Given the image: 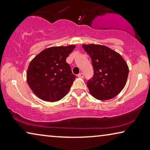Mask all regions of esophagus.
<instances>
[{"label": "esophagus", "mask_w": 150, "mask_h": 150, "mask_svg": "<svg viewBox=\"0 0 150 150\" xmlns=\"http://www.w3.org/2000/svg\"><path fill=\"white\" fill-rule=\"evenodd\" d=\"M77 76H78V77H80V78H83V76H84V75H83V73H79V74L77 75Z\"/></svg>", "instance_id": "1"}]
</instances>
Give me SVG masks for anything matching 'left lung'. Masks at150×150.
Returning <instances> with one entry per match:
<instances>
[{
    "instance_id": "8db88e82",
    "label": "left lung",
    "mask_w": 150,
    "mask_h": 150,
    "mask_svg": "<svg viewBox=\"0 0 150 150\" xmlns=\"http://www.w3.org/2000/svg\"><path fill=\"white\" fill-rule=\"evenodd\" d=\"M91 59L93 76L87 86L89 92L99 100H110L119 93L126 84L129 67L121 55L108 47L83 44Z\"/></svg>"
}]
</instances>
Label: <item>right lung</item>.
Here are the masks:
<instances>
[{
  "label": "right lung",
  "instance_id": "add662e5",
  "mask_svg": "<svg viewBox=\"0 0 150 150\" xmlns=\"http://www.w3.org/2000/svg\"><path fill=\"white\" fill-rule=\"evenodd\" d=\"M75 45L54 46L42 50L30 62L27 81L40 99L57 102L67 94L76 78L72 73L67 58Z\"/></svg>",
  "mask_w": 150,
  "mask_h": 150
}]
</instances>
